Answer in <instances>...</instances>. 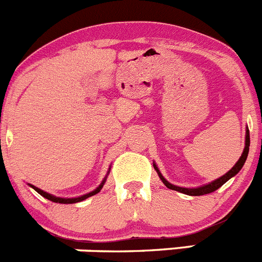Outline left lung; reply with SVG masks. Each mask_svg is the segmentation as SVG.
Here are the masks:
<instances>
[{"instance_id": "1", "label": "left lung", "mask_w": 262, "mask_h": 262, "mask_svg": "<svg viewBox=\"0 0 262 262\" xmlns=\"http://www.w3.org/2000/svg\"><path fill=\"white\" fill-rule=\"evenodd\" d=\"M248 150H250V131H246V146H245V150H243L242 155H241L239 160H238L237 163H235L234 167L232 168V169L229 170V172L225 173L224 176H222V177L218 178V180H215L214 182L209 183V185H205V186H201V187H198V188H183V187H178V186H174L172 185V183L168 182L167 180H165L164 177H163L162 174H160V172L158 170L157 165L154 164V168L157 169L158 174H159L160 180L163 181V183H164L165 186H167L169 190H174V191H178V192H182V193H186V195H190V196H201V195H206V193H211L214 192V191L218 190L219 187H222L223 185H224L225 182H227L228 180H230L232 177H234L235 174H237L238 172L241 170V168L243 167V164H245L246 159H247V155H248Z\"/></svg>"}]
</instances>
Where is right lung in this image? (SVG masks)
<instances>
[{"mask_svg": "<svg viewBox=\"0 0 262 262\" xmlns=\"http://www.w3.org/2000/svg\"><path fill=\"white\" fill-rule=\"evenodd\" d=\"M104 182H105V181H103V182H102V185H100L99 187L97 188V190H94V191H93V192H89V193H86V195H84V196H80V198H75V199H61V198H56V196H53V195H49V193L44 192V191L39 190V188H37V187H34V186H32V185H30V186H32V187L34 188V190L37 191L38 193H39V195H42L43 198L48 199V200L53 201V203H58V204H75V203H80V201L85 200V199L90 198V196H93V195H95V193H98V192H99V191L102 190V187H103V185H104Z\"/></svg>", "mask_w": 262, "mask_h": 262, "instance_id": "add662e5", "label": "right lung"}]
</instances>
